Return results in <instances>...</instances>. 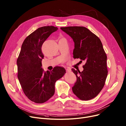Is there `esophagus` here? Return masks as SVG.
<instances>
[{
    "label": "esophagus",
    "mask_w": 126,
    "mask_h": 126,
    "mask_svg": "<svg viewBox=\"0 0 126 126\" xmlns=\"http://www.w3.org/2000/svg\"><path fill=\"white\" fill-rule=\"evenodd\" d=\"M66 72H70V71H71L70 69H68V68H66Z\"/></svg>",
    "instance_id": "esophagus-1"
}]
</instances>
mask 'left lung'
<instances>
[{"label":"left lung","instance_id":"8db88e82","mask_svg":"<svg viewBox=\"0 0 126 126\" xmlns=\"http://www.w3.org/2000/svg\"><path fill=\"white\" fill-rule=\"evenodd\" d=\"M74 43V59L85 61L83 70H71L76 75L77 81L72 87L73 93L81 100H89L97 96L103 89L108 70L107 56L99 38L82 26L61 27Z\"/></svg>","mask_w":126,"mask_h":126}]
</instances>
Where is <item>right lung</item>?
Here are the masks:
<instances>
[{
  "label": "right lung",
  "instance_id": "obj_1",
  "mask_svg": "<svg viewBox=\"0 0 126 126\" xmlns=\"http://www.w3.org/2000/svg\"><path fill=\"white\" fill-rule=\"evenodd\" d=\"M58 28L41 27L25 39L16 61L18 78L25 95L32 102L43 103L55 93V83L66 73L64 68L56 66L44 72L41 61L44 55L41 47L45 41Z\"/></svg>",
  "mask_w": 126,
  "mask_h": 126
}]
</instances>
